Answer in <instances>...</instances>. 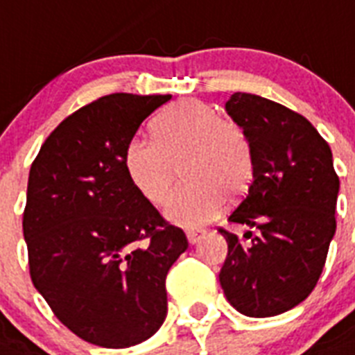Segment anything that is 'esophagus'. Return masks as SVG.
I'll use <instances>...</instances> for the list:
<instances>
[{"label":"esophagus","mask_w":355,"mask_h":355,"mask_svg":"<svg viewBox=\"0 0 355 355\" xmlns=\"http://www.w3.org/2000/svg\"><path fill=\"white\" fill-rule=\"evenodd\" d=\"M204 235H206V232H202V230H197V232H187V241H189V244H197Z\"/></svg>","instance_id":"1"}]
</instances>
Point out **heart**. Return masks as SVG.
Returning <instances> with one entry per match:
<instances>
[{"mask_svg": "<svg viewBox=\"0 0 355 355\" xmlns=\"http://www.w3.org/2000/svg\"><path fill=\"white\" fill-rule=\"evenodd\" d=\"M153 142L135 138L123 153V168L138 195L162 206L177 169L186 189L173 195L166 218L186 230L204 226L223 209L224 197H243L255 175L252 142L243 125L226 120L200 100L171 105L151 125Z\"/></svg>", "mask_w": 355, "mask_h": 355, "instance_id": "b5f03b06", "label": "heart"}]
</instances>
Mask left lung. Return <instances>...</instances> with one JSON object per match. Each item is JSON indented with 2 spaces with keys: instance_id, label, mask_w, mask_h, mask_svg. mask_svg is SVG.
Wrapping results in <instances>:
<instances>
[{
  "instance_id": "obj_1",
  "label": "left lung",
  "mask_w": 355,
  "mask_h": 355,
  "mask_svg": "<svg viewBox=\"0 0 355 355\" xmlns=\"http://www.w3.org/2000/svg\"><path fill=\"white\" fill-rule=\"evenodd\" d=\"M250 137L255 175L230 223L257 227L244 237L218 230L227 257L218 273L224 295L248 318L279 315L312 293L336 235L339 177L327 140L306 118L257 94L226 102Z\"/></svg>"
}]
</instances>
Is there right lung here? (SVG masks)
Listing matches in <instances>:
<instances>
[{"mask_svg": "<svg viewBox=\"0 0 355 355\" xmlns=\"http://www.w3.org/2000/svg\"><path fill=\"white\" fill-rule=\"evenodd\" d=\"M171 94L116 93L78 109L31 166L23 237L36 290L60 321L103 348L146 341L168 313L166 275L187 250L132 187L123 153Z\"/></svg>", "mask_w": 355, "mask_h": 355, "instance_id": "obj_1", "label": "right lung"}]
</instances>
